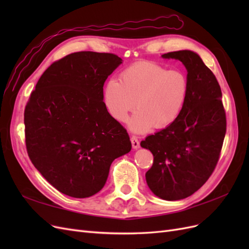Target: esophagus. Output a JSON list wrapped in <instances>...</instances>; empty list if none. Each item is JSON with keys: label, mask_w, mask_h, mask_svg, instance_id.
I'll list each match as a JSON object with an SVG mask.
<instances>
[{"label": "esophagus", "mask_w": 249, "mask_h": 249, "mask_svg": "<svg viewBox=\"0 0 249 249\" xmlns=\"http://www.w3.org/2000/svg\"><path fill=\"white\" fill-rule=\"evenodd\" d=\"M131 142H132L133 148L137 149V148L140 147V142H139V140H138V138H137L136 136H132V137H131Z\"/></svg>", "instance_id": "esophagus-1"}]
</instances>
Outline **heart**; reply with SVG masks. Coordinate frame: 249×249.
Segmentation results:
<instances>
[{
    "label": "heart",
    "mask_w": 249,
    "mask_h": 249,
    "mask_svg": "<svg viewBox=\"0 0 249 249\" xmlns=\"http://www.w3.org/2000/svg\"><path fill=\"white\" fill-rule=\"evenodd\" d=\"M119 81H108L104 91L105 106L113 118L123 123L137 105L139 109L130 122L135 132L172 124L183 111L189 93V82L182 71L167 70L150 61L126 67Z\"/></svg>",
    "instance_id": "1"
}]
</instances>
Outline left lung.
Returning a JSON list of instances; mask_svg holds the SVG:
<instances>
[{"label":"left lung","instance_id":"8db88e82","mask_svg":"<svg viewBox=\"0 0 249 249\" xmlns=\"http://www.w3.org/2000/svg\"><path fill=\"white\" fill-rule=\"evenodd\" d=\"M179 60L187 70L189 93L172 124L149 135L140 145L154 156L145 173L152 192L165 200L190 196L212 175L227 132L222 93L214 73L192 51L162 55Z\"/></svg>","mask_w":249,"mask_h":249}]
</instances>
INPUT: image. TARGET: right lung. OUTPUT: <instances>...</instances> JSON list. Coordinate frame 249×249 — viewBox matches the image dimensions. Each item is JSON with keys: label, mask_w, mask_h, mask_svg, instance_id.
<instances>
[{"label": "right lung", "mask_w": 249, "mask_h": 249, "mask_svg": "<svg viewBox=\"0 0 249 249\" xmlns=\"http://www.w3.org/2000/svg\"><path fill=\"white\" fill-rule=\"evenodd\" d=\"M123 62L111 53L77 52L49 66L25 108L30 160L58 191L76 198L102 190L129 134L105 106L104 84Z\"/></svg>", "instance_id": "right-lung-1"}]
</instances>
